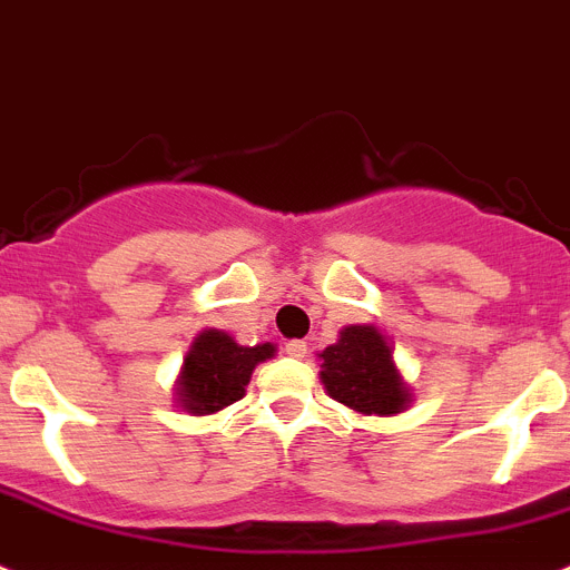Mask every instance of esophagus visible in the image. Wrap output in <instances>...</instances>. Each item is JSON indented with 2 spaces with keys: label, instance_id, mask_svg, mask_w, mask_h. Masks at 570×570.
I'll return each mask as SVG.
<instances>
[{
  "label": "esophagus",
  "instance_id": "obj_1",
  "mask_svg": "<svg viewBox=\"0 0 570 570\" xmlns=\"http://www.w3.org/2000/svg\"><path fill=\"white\" fill-rule=\"evenodd\" d=\"M284 352L289 357H295V361H304V357H306V343L304 341H289L284 346Z\"/></svg>",
  "mask_w": 570,
  "mask_h": 570
}]
</instances>
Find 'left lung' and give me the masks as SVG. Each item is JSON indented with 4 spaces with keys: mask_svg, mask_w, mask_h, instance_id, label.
I'll list each match as a JSON object with an SVG mask.
<instances>
[{
    "mask_svg": "<svg viewBox=\"0 0 570 570\" xmlns=\"http://www.w3.org/2000/svg\"><path fill=\"white\" fill-rule=\"evenodd\" d=\"M321 383L332 400L361 414H397L412 392L394 366L392 346L372 323L341 330L337 343L321 352Z\"/></svg>",
    "mask_w": 570,
    "mask_h": 570,
    "instance_id": "left-lung-1",
    "label": "left lung"
}]
</instances>
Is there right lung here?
Returning <instances> with one entry per match:
<instances>
[{
	"label": "right lung",
	"mask_w": 570,
	"mask_h": 570,
	"mask_svg": "<svg viewBox=\"0 0 570 570\" xmlns=\"http://www.w3.org/2000/svg\"><path fill=\"white\" fill-rule=\"evenodd\" d=\"M275 355L273 343L240 346L222 330H204L184 357L176 386L178 406L189 414H215L244 397V386L258 363Z\"/></svg>",
	"instance_id": "1"
}]
</instances>
